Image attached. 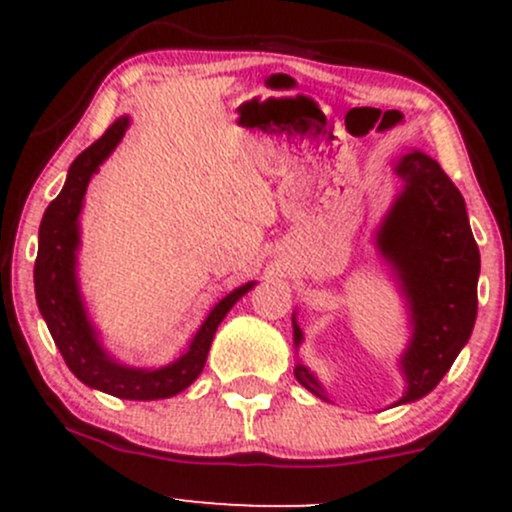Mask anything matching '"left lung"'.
Returning <instances> with one entry per match:
<instances>
[{"instance_id": "left-lung-1", "label": "left lung", "mask_w": 512, "mask_h": 512, "mask_svg": "<svg viewBox=\"0 0 512 512\" xmlns=\"http://www.w3.org/2000/svg\"><path fill=\"white\" fill-rule=\"evenodd\" d=\"M397 175L407 185L380 228L378 248L395 262L414 320V337L402 356L407 392L399 404H404L428 395L467 344L477 320L481 260L464 199L445 170L421 151H411L397 163ZM293 337L301 344L296 322ZM296 380L327 399L301 363Z\"/></svg>"}]
</instances>
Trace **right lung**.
<instances>
[{
	"mask_svg": "<svg viewBox=\"0 0 512 512\" xmlns=\"http://www.w3.org/2000/svg\"><path fill=\"white\" fill-rule=\"evenodd\" d=\"M127 125V117L115 120L98 142H93L74 158L62 192L45 209L43 221H40L38 257H35L33 269L35 301H38L40 313L48 322V330L57 349H60L64 363L81 383L120 399H163L178 395L195 383L204 363H207L216 327L221 325V320L236 305L238 298L252 289V284L240 286L216 303L185 354L166 368H125L103 354V349L96 342V334L86 320L79 289H76L74 262L76 245H79V223L76 219H79L88 180L110 156V151L120 144Z\"/></svg>",
	"mask_w": 512,
	"mask_h": 512,
	"instance_id": "1",
	"label": "right lung"
}]
</instances>
